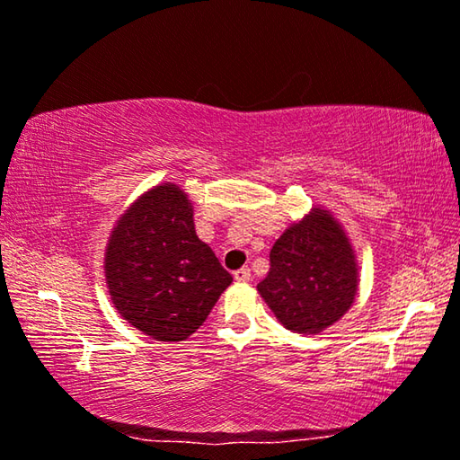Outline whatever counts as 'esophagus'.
<instances>
[{
    "mask_svg": "<svg viewBox=\"0 0 460 460\" xmlns=\"http://www.w3.org/2000/svg\"><path fill=\"white\" fill-rule=\"evenodd\" d=\"M250 276H252V272H250V268H247V266L239 268V270H235V272H233V279H235L237 282H247V280H250Z\"/></svg>",
    "mask_w": 460,
    "mask_h": 460,
    "instance_id": "1",
    "label": "esophagus"
}]
</instances>
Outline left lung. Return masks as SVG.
<instances>
[{
  "label": "left lung",
  "instance_id": "left-lung-1",
  "mask_svg": "<svg viewBox=\"0 0 460 460\" xmlns=\"http://www.w3.org/2000/svg\"><path fill=\"white\" fill-rule=\"evenodd\" d=\"M358 282V260L344 227L315 204L276 239L258 293L287 330L315 335L346 315Z\"/></svg>",
  "mask_w": 460,
  "mask_h": 460
}]
</instances>
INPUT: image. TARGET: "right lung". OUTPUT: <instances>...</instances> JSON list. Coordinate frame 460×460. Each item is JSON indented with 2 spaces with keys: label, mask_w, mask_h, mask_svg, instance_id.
<instances>
[{
  "label": "right lung",
  "mask_w": 460,
  "mask_h": 460,
  "mask_svg": "<svg viewBox=\"0 0 460 460\" xmlns=\"http://www.w3.org/2000/svg\"><path fill=\"white\" fill-rule=\"evenodd\" d=\"M104 276L120 317L157 341L190 338L233 282L196 235L192 200L172 181L149 188L119 217Z\"/></svg>",
  "instance_id": "add662e5"
}]
</instances>
